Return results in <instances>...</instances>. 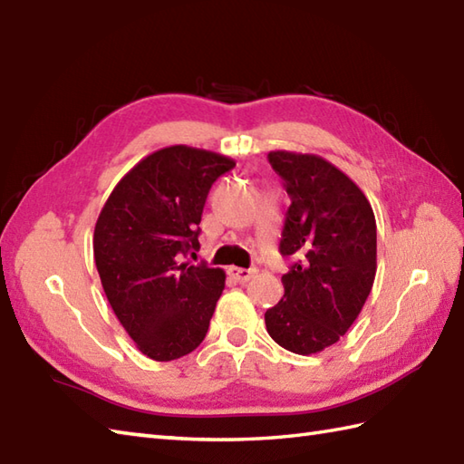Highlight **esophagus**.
I'll list each match as a JSON object with an SVG mask.
<instances>
[{"mask_svg": "<svg viewBox=\"0 0 464 464\" xmlns=\"http://www.w3.org/2000/svg\"><path fill=\"white\" fill-rule=\"evenodd\" d=\"M228 274L234 277V280H238L240 284H246L250 280V277L256 274V270H246V267H228Z\"/></svg>", "mask_w": 464, "mask_h": 464, "instance_id": "1", "label": "esophagus"}]
</instances>
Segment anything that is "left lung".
<instances>
[{"label": "left lung", "instance_id": "8db88e82", "mask_svg": "<svg viewBox=\"0 0 464 464\" xmlns=\"http://www.w3.org/2000/svg\"><path fill=\"white\" fill-rule=\"evenodd\" d=\"M292 204L280 240L295 256L282 276L284 297L266 312L277 345L312 355L339 342L357 319L377 272V224L357 184L317 154L272 150Z\"/></svg>", "mask_w": 464, "mask_h": 464}]
</instances>
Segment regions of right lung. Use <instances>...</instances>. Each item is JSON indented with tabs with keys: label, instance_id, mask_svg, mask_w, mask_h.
I'll list each match as a JSON object with an SVG mask.
<instances>
[{
	"label": "right lung",
	"instance_id": "1",
	"mask_svg": "<svg viewBox=\"0 0 464 464\" xmlns=\"http://www.w3.org/2000/svg\"><path fill=\"white\" fill-rule=\"evenodd\" d=\"M234 167L204 149H160L119 180L99 214L92 252L102 290L139 352L154 362L188 355L208 332L226 274L180 260L200 248L206 197Z\"/></svg>",
	"mask_w": 464,
	"mask_h": 464
}]
</instances>
